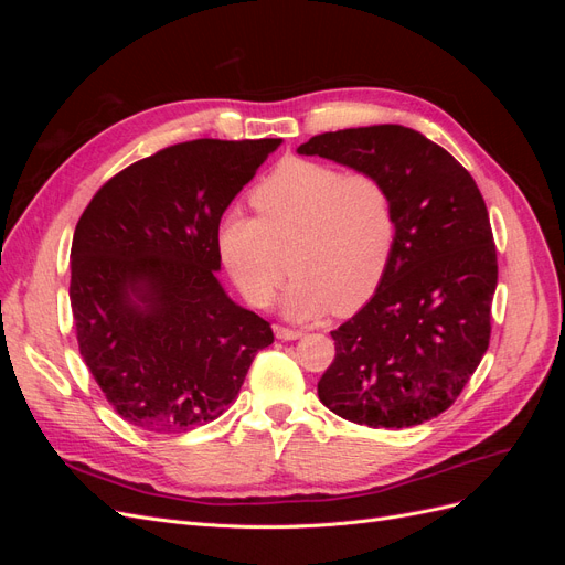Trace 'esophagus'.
Segmentation results:
<instances>
[{
  "mask_svg": "<svg viewBox=\"0 0 565 565\" xmlns=\"http://www.w3.org/2000/svg\"><path fill=\"white\" fill-rule=\"evenodd\" d=\"M276 337L282 341H295L299 337H303L301 330H292V328H285V324H276Z\"/></svg>",
  "mask_w": 565,
  "mask_h": 565,
  "instance_id": "34e87169",
  "label": "esophagus"
}]
</instances>
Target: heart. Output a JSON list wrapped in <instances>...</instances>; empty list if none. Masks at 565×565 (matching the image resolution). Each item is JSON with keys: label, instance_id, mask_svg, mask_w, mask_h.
<instances>
[{"label": "heart", "instance_id": "heart-1", "mask_svg": "<svg viewBox=\"0 0 565 565\" xmlns=\"http://www.w3.org/2000/svg\"><path fill=\"white\" fill-rule=\"evenodd\" d=\"M252 202L259 218L228 210L216 226L221 262L252 306L276 295L287 247L295 268L280 299L287 318L349 313L372 297L396 245V210L380 179L292 158L254 188Z\"/></svg>", "mask_w": 565, "mask_h": 565}]
</instances>
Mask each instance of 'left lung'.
I'll return each instance as SVG.
<instances>
[{
    "mask_svg": "<svg viewBox=\"0 0 565 565\" xmlns=\"http://www.w3.org/2000/svg\"><path fill=\"white\" fill-rule=\"evenodd\" d=\"M380 179L396 245L372 299L332 332L318 398L372 429H407L448 409L490 341L498 252L481 191L448 150L401 125L318 134L297 148Z\"/></svg>",
    "mask_w": 565,
    "mask_h": 565,
    "instance_id": "obj_1",
    "label": "left lung"
}]
</instances>
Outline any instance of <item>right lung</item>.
Segmentation results:
<instances>
[{
    "label": "right lung",
    "instance_id": "obj_1",
    "mask_svg": "<svg viewBox=\"0 0 565 565\" xmlns=\"http://www.w3.org/2000/svg\"><path fill=\"white\" fill-rule=\"evenodd\" d=\"M280 139H200L129 164L92 198L71 249L82 361L115 413L183 434L235 401L270 324L216 273V226Z\"/></svg>",
    "mask_w": 565,
    "mask_h": 565
}]
</instances>
